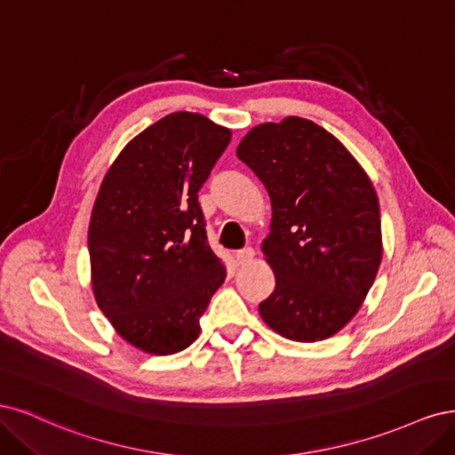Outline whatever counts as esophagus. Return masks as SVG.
<instances>
[{"label": "esophagus", "mask_w": 455, "mask_h": 455, "mask_svg": "<svg viewBox=\"0 0 455 455\" xmlns=\"http://www.w3.org/2000/svg\"><path fill=\"white\" fill-rule=\"evenodd\" d=\"M253 257H255L253 247H243V249H240V251L236 253V259H238L240 265H247V262L253 260Z\"/></svg>", "instance_id": "obj_1"}]
</instances>
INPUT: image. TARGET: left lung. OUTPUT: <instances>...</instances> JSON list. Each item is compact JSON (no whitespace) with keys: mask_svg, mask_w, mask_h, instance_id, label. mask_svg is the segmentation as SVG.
<instances>
[{"mask_svg":"<svg viewBox=\"0 0 455 455\" xmlns=\"http://www.w3.org/2000/svg\"><path fill=\"white\" fill-rule=\"evenodd\" d=\"M238 158L272 202L262 253L275 275L260 317L277 334L315 342L357 314L382 262V223L369 175L315 123L287 116L249 130Z\"/></svg>","mask_w":455,"mask_h":455,"instance_id":"8db88e82","label":"left lung"}]
</instances>
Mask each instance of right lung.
Here are the masks:
<instances>
[{"label":"right lung","mask_w":455,"mask_h":455,"mask_svg":"<svg viewBox=\"0 0 455 455\" xmlns=\"http://www.w3.org/2000/svg\"><path fill=\"white\" fill-rule=\"evenodd\" d=\"M230 136L200 113L166 115L126 145L101 181L89 227L92 291L115 331L148 354L193 344L227 277L198 190Z\"/></svg>","instance_id":"1"}]
</instances>
